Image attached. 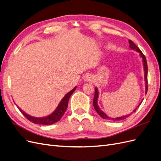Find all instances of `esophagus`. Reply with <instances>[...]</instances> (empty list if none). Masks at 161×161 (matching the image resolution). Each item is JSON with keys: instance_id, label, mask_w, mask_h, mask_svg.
<instances>
[{"instance_id": "esophagus-1", "label": "esophagus", "mask_w": 161, "mask_h": 161, "mask_svg": "<svg viewBox=\"0 0 161 161\" xmlns=\"http://www.w3.org/2000/svg\"><path fill=\"white\" fill-rule=\"evenodd\" d=\"M86 80H90V78H92V77H90V76L89 77V76H87L86 77Z\"/></svg>"}]
</instances>
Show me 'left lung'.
<instances>
[{
  "instance_id": "obj_1",
  "label": "left lung",
  "mask_w": 161,
  "mask_h": 161,
  "mask_svg": "<svg viewBox=\"0 0 161 161\" xmlns=\"http://www.w3.org/2000/svg\"><path fill=\"white\" fill-rule=\"evenodd\" d=\"M128 42L130 44V47L132 49H135L136 51H137L138 52L140 53L141 54V56L142 57V60H143V63H144V78H145V82H146V90H145V94H147V91H148V77H147V74H148V66H147V59L145 58L144 55L142 53V51H141L138 47L134 44L131 40H128ZM97 97H98V91L96 87L95 88V94H94V100H93V104H94V107L95 108L96 111L97 112V113L99 114L103 119H106V120H124L125 119L126 117H128L129 115L125 116H122V117H118V118H110L106 114L103 113L99 108V106H97ZM142 102H141L139 105L141 104ZM136 110V109L135 110H134L133 112H134Z\"/></svg>"
}]
</instances>
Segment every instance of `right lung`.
<instances>
[{
  "instance_id": "obj_1",
  "label": "right lung",
  "mask_w": 161,
  "mask_h": 161,
  "mask_svg": "<svg viewBox=\"0 0 161 161\" xmlns=\"http://www.w3.org/2000/svg\"><path fill=\"white\" fill-rule=\"evenodd\" d=\"M76 87H75L73 90H71L69 92L67 93V94L64 96V97L62 99L61 102L59 103V106L57 108L56 110L52 113L50 115L48 116H46L44 118H35L31 116L28 115L27 114L24 112L22 110L18 107L19 110L20 112H21L23 116L29 120V121L32 122L34 124H43V125H50V124H53L58 121H59L61 117L63 116L64 113L65 112L67 106H68V102L69 99L71 96V95L73 94L75 90Z\"/></svg>"
}]
</instances>
